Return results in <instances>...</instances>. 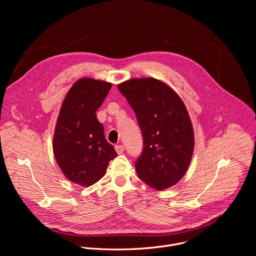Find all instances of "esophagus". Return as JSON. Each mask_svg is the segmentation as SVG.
<instances>
[{"label": "esophagus", "instance_id": "1", "mask_svg": "<svg viewBox=\"0 0 256 256\" xmlns=\"http://www.w3.org/2000/svg\"><path fill=\"white\" fill-rule=\"evenodd\" d=\"M116 151L118 154H122L124 151V147L122 144H116Z\"/></svg>", "mask_w": 256, "mask_h": 256}]
</instances>
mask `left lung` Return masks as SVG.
<instances>
[{
  "mask_svg": "<svg viewBox=\"0 0 256 256\" xmlns=\"http://www.w3.org/2000/svg\"><path fill=\"white\" fill-rule=\"evenodd\" d=\"M118 88L134 109L142 134V152L134 164L138 176L157 190L176 184L186 174L194 148L184 101L154 78L130 79Z\"/></svg>",
  "mask_w": 256,
  "mask_h": 256,
  "instance_id": "left-lung-1",
  "label": "left lung"
}]
</instances>
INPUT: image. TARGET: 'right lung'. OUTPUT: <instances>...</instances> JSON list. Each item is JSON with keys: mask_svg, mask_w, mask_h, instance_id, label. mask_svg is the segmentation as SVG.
I'll use <instances>...</instances> for the list:
<instances>
[{"mask_svg": "<svg viewBox=\"0 0 256 256\" xmlns=\"http://www.w3.org/2000/svg\"><path fill=\"white\" fill-rule=\"evenodd\" d=\"M112 84L82 78L74 83L62 101L54 134V154L64 175L72 182L90 186L118 156L104 136L96 118Z\"/></svg>", "mask_w": 256, "mask_h": 256, "instance_id": "1", "label": "right lung"}]
</instances>
